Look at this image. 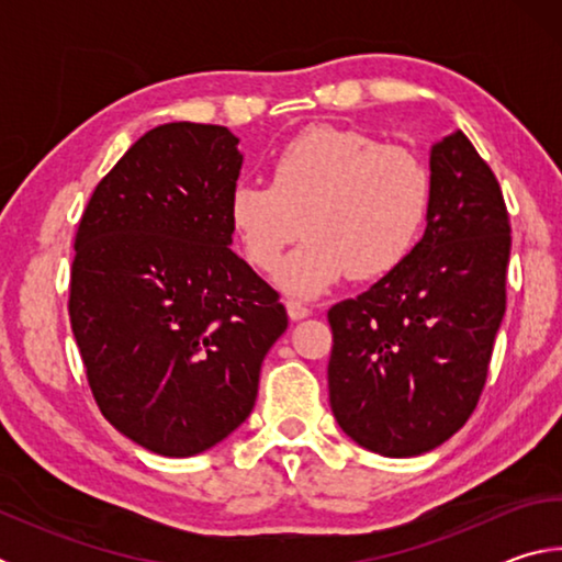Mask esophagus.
I'll use <instances>...</instances> for the list:
<instances>
[{"mask_svg":"<svg viewBox=\"0 0 562 562\" xmlns=\"http://www.w3.org/2000/svg\"><path fill=\"white\" fill-rule=\"evenodd\" d=\"M284 307H288V315L292 322H300L304 317H310V307L300 300H288L284 302Z\"/></svg>","mask_w":562,"mask_h":562,"instance_id":"34e87169","label":"esophagus"}]
</instances>
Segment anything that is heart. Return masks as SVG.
Segmentation results:
<instances>
[{
	"instance_id": "obj_1",
	"label": "heart",
	"mask_w": 562,
	"mask_h": 562,
	"mask_svg": "<svg viewBox=\"0 0 562 562\" xmlns=\"http://www.w3.org/2000/svg\"><path fill=\"white\" fill-rule=\"evenodd\" d=\"M431 178L422 158L361 131L317 126L280 148L270 183L245 180L227 221L245 260L278 268L304 223L307 243L278 272L297 297H319L345 278L376 280L402 265L429 215Z\"/></svg>"
}]
</instances>
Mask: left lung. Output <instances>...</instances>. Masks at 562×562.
Returning <instances> with one entry per match:
<instances>
[{
	"instance_id": "left-lung-1",
	"label": "left lung",
	"mask_w": 562,
	"mask_h": 562,
	"mask_svg": "<svg viewBox=\"0 0 562 562\" xmlns=\"http://www.w3.org/2000/svg\"><path fill=\"white\" fill-rule=\"evenodd\" d=\"M424 237L396 270L327 312L339 429L408 459L461 429L486 384L506 315L510 225L496 176L461 131L429 150Z\"/></svg>"
}]
</instances>
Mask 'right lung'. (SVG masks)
Segmentation results:
<instances>
[{"mask_svg": "<svg viewBox=\"0 0 562 562\" xmlns=\"http://www.w3.org/2000/svg\"><path fill=\"white\" fill-rule=\"evenodd\" d=\"M225 126L166 123L93 190L76 233L69 315L101 414L186 459L227 439L288 329L268 282L231 250L243 154Z\"/></svg>", "mask_w": 562, "mask_h": 562, "instance_id": "obj_1", "label": "right lung"}]
</instances>
